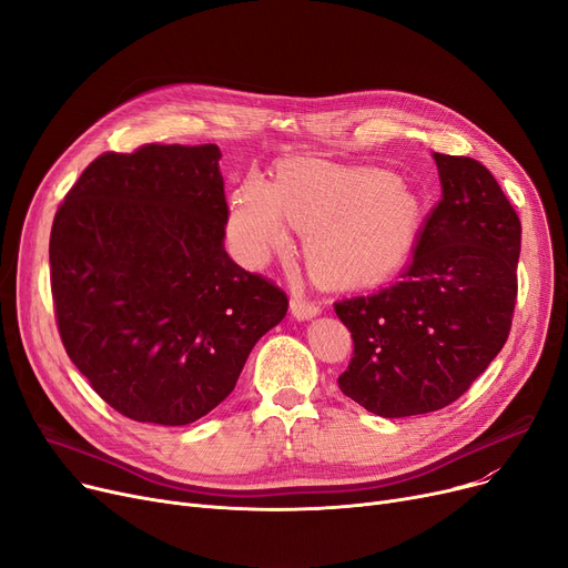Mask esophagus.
<instances>
[{
  "mask_svg": "<svg viewBox=\"0 0 568 568\" xmlns=\"http://www.w3.org/2000/svg\"><path fill=\"white\" fill-rule=\"evenodd\" d=\"M290 308H292V315L296 320H311L320 313V304L306 300V296L302 292H294L292 294V302H290Z\"/></svg>",
  "mask_w": 568,
  "mask_h": 568,
  "instance_id": "esophagus-1",
  "label": "esophagus"
}]
</instances>
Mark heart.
<instances>
[{
  "label": "heart",
  "mask_w": 568,
  "mask_h": 568,
  "mask_svg": "<svg viewBox=\"0 0 568 568\" xmlns=\"http://www.w3.org/2000/svg\"><path fill=\"white\" fill-rule=\"evenodd\" d=\"M416 200L379 170L287 163L268 186L248 176L230 202L227 232L248 262L287 242V221L308 230V257L324 278L373 283L403 262L416 227Z\"/></svg>",
  "instance_id": "heart-1"
}]
</instances>
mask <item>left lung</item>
<instances>
[{"label":"left lung","mask_w":568,"mask_h":568,"mask_svg":"<svg viewBox=\"0 0 568 568\" xmlns=\"http://www.w3.org/2000/svg\"><path fill=\"white\" fill-rule=\"evenodd\" d=\"M435 163L442 200L403 278L334 304L354 343L341 392L386 419L458 400L509 338L518 300L516 209L479 161Z\"/></svg>","instance_id":"1"}]
</instances>
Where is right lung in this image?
Returning <instances> with one entry per match:
<instances>
[{
    "instance_id": "right-lung-1",
    "label": "right lung",
    "mask_w": 568,
    "mask_h": 568,
    "mask_svg": "<svg viewBox=\"0 0 568 568\" xmlns=\"http://www.w3.org/2000/svg\"><path fill=\"white\" fill-rule=\"evenodd\" d=\"M216 144L105 152L59 204L50 290L64 349L92 389L142 424L186 426L234 389L287 294L223 248Z\"/></svg>"
}]
</instances>
